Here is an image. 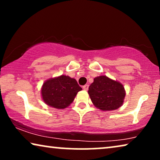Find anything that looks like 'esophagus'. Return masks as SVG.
<instances>
[{
    "mask_svg": "<svg viewBox=\"0 0 160 160\" xmlns=\"http://www.w3.org/2000/svg\"><path fill=\"white\" fill-rule=\"evenodd\" d=\"M83 89H84V90H88V89H89V85H87V84H85L84 86H83Z\"/></svg>",
    "mask_w": 160,
    "mask_h": 160,
    "instance_id": "esophagus-1",
    "label": "esophagus"
}]
</instances>
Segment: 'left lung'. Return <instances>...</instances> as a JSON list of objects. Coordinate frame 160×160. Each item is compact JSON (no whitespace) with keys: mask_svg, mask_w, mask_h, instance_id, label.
Wrapping results in <instances>:
<instances>
[{"mask_svg":"<svg viewBox=\"0 0 160 160\" xmlns=\"http://www.w3.org/2000/svg\"><path fill=\"white\" fill-rule=\"evenodd\" d=\"M88 93L96 108L102 111H113L123 104L125 90L121 83L100 76L94 78L89 87Z\"/></svg>","mask_w":160,"mask_h":160,"instance_id":"left-lung-1","label":"left lung"}]
</instances>
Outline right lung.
Listing matches in <instances>:
<instances>
[{
    "label": "right lung",
    "instance_id": "right-lung-1",
    "mask_svg": "<svg viewBox=\"0 0 160 160\" xmlns=\"http://www.w3.org/2000/svg\"><path fill=\"white\" fill-rule=\"evenodd\" d=\"M82 89L75 78L62 75L46 81L41 92L46 104L54 108L63 109L72 103L76 94Z\"/></svg>",
    "mask_w": 160,
    "mask_h": 160
}]
</instances>
